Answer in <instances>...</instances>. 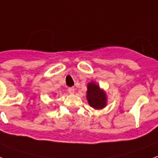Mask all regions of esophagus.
Masks as SVG:
<instances>
[{
    "mask_svg": "<svg viewBox=\"0 0 158 158\" xmlns=\"http://www.w3.org/2000/svg\"><path fill=\"white\" fill-rule=\"evenodd\" d=\"M68 92H69L70 94H74V93H75V88H68Z\"/></svg>",
    "mask_w": 158,
    "mask_h": 158,
    "instance_id": "1",
    "label": "esophagus"
}]
</instances>
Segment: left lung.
<instances>
[{
    "instance_id": "left-lung-1",
    "label": "left lung",
    "mask_w": 158,
    "mask_h": 158,
    "mask_svg": "<svg viewBox=\"0 0 158 158\" xmlns=\"http://www.w3.org/2000/svg\"><path fill=\"white\" fill-rule=\"evenodd\" d=\"M87 100L89 106L95 110H102L107 106L106 92L98 84L92 81L87 85Z\"/></svg>"
}]
</instances>
